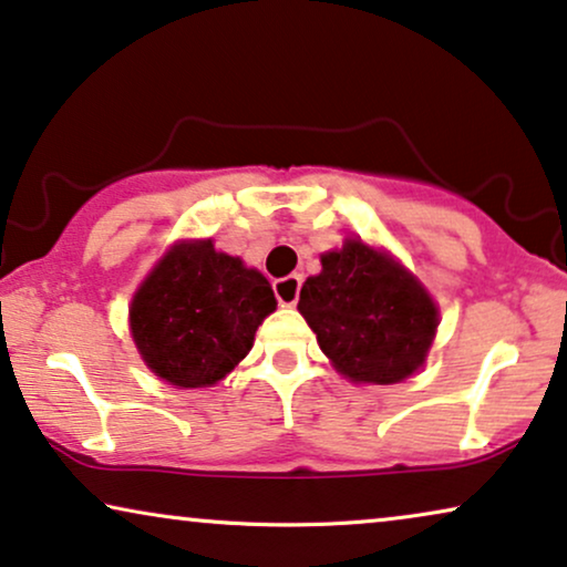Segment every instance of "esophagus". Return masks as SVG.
I'll list each match as a JSON object with an SVG mask.
<instances>
[{"mask_svg":"<svg viewBox=\"0 0 567 567\" xmlns=\"http://www.w3.org/2000/svg\"><path fill=\"white\" fill-rule=\"evenodd\" d=\"M300 285H303V277L290 275L282 279H275V298L279 306H296L300 298Z\"/></svg>","mask_w":567,"mask_h":567,"instance_id":"esophagus-1","label":"esophagus"}]
</instances>
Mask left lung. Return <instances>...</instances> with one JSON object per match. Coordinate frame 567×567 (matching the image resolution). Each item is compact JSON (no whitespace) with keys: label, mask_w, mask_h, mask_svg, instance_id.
Listing matches in <instances>:
<instances>
[{"label":"left lung","mask_w":567,"mask_h":567,"mask_svg":"<svg viewBox=\"0 0 567 567\" xmlns=\"http://www.w3.org/2000/svg\"><path fill=\"white\" fill-rule=\"evenodd\" d=\"M298 311L344 379L399 383L425 362L437 308L410 271L362 240L321 256Z\"/></svg>","instance_id":"left-lung-1"}]
</instances>
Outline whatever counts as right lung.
<instances>
[{
    "label": "right lung",
    "instance_id": "right-lung-1",
    "mask_svg": "<svg viewBox=\"0 0 567 567\" xmlns=\"http://www.w3.org/2000/svg\"><path fill=\"white\" fill-rule=\"evenodd\" d=\"M275 306L267 277L215 251L213 240L178 244L134 296L132 337L163 381L181 389L213 386L246 358Z\"/></svg>",
    "mask_w": 567,
    "mask_h": 567
}]
</instances>
